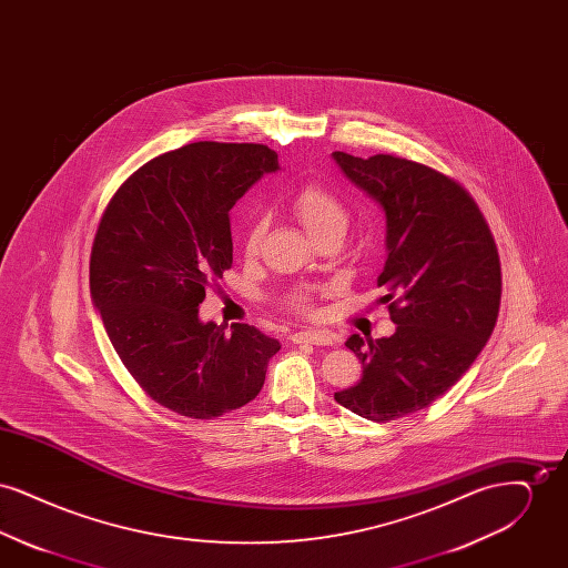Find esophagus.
Segmentation results:
<instances>
[{"instance_id": "34e87169", "label": "esophagus", "mask_w": 568, "mask_h": 568, "mask_svg": "<svg viewBox=\"0 0 568 568\" xmlns=\"http://www.w3.org/2000/svg\"><path fill=\"white\" fill-rule=\"evenodd\" d=\"M292 343H311V345H324V347H332L334 345V336L329 332H322V329H304V332H296L292 336Z\"/></svg>"}]
</instances>
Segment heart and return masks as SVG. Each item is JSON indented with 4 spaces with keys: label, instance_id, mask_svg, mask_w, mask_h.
<instances>
[{
    "label": "heart",
    "instance_id": "heart-1",
    "mask_svg": "<svg viewBox=\"0 0 568 568\" xmlns=\"http://www.w3.org/2000/svg\"><path fill=\"white\" fill-rule=\"evenodd\" d=\"M290 211L294 213L302 227L320 243L325 239H341L349 225V209L336 191L325 187L324 183L311 181L290 193ZM266 234V219L253 216L244 230V255H257ZM315 292L313 287H296L287 292L283 302L297 315H311Z\"/></svg>",
    "mask_w": 568,
    "mask_h": 568
}]
</instances>
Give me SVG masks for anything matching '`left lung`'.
Listing matches in <instances>:
<instances>
[{"instance_id":"8db88e82","label":"left lung","mask_w":568,"mask_h":568,"mask_svg":"<svg viewBox=\"0 0 568 568\" xmlns=\"http://www.w3.org/2000/svg\"><path fill=\"white\" fill-rule=\"evenodd\" d=\"M334 160L387 216L377 285L396 324L389 338H347L362 377L334 400L385 424L433 405L477 359L500 308V257L486 216L452 176L383 153L334 151Z\"/></svg>"}]
</instances>
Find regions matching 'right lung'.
Listing matches in <instances>:
<instances>
[{"label": "right lung", "mask_w": 568, "mask_h": 568, "mask_svg": "<svg viewBox=\"0 0 568 568\" xmlns=\"http://www.w3.org/2000/svg\"><path fill=\"white\" fill-rule=\"evenodd\" d=\"M274 170L266 144L191 142L138 168L98 223L89 283L110 343L151 400L191 419L251 403L281 349L253 325L197 320L232 268V206Z\"/></svg>", "instance_id": "1"}]
</instances>
